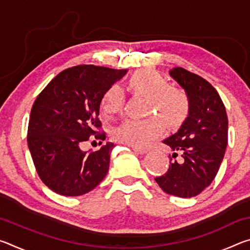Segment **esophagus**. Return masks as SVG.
I'll return each mask as SVG.
<instances>
[{
    "mask_svg": "<svg viewBox=\"0 0 250 250\" xmlns=\"http://www.w3.org/2000/svg\"><path fill=\"white\" fill-rule=\"evenodd\" d=\"M132 150L139 154H146L147 152L146 149H143V147H137V146H132Z\"/></svg>",
    "mask_w": 250,
    "mask_h": 250,
    "instance_id": "obj_1",
    "label": "esophagus"
}]
</instances>
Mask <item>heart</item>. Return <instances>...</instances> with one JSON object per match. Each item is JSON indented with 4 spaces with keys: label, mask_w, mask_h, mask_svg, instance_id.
<instances>
[{
    "label": "heart",
    "mask_w": 250,
    "mask_h": 250,
    "mask_svg": "<svg viewBox=\"0 0 250 250\" xmlns=\"http://www.w3.org/2000/svg\"><path fill=\"white\" fill-rule=\"evenodd\" d=\"M130 89L134 94L150 99L147 112H156L168 125H176L185 119L188 112V96L180 89L171 88L170 83L156 71L145 69L131 76ZM125 103V91L119 83H112L104 92L101 109L105 115L120 112ZM164 132V124L159 117L146 119H125L113 130V138L125 145L147 146Z\"/></svg>",
    "instance_id": "obj_1"
}]
</instances>
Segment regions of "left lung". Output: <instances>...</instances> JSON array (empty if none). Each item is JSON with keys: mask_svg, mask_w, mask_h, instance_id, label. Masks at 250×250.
Returning a JSON list of instances; mask_svg holds the SVG:
<instances>
[{"mask_svg": "<svg viewBox=\"0 0 250 250\" xmlns=\"http://www.w3.org/2000/svg\"><path fill=\"white\" fill-rule=\"evenodd\" d=\"M188 98V116L177 132L163 141L181 153L182 162L173 161L168 170L155 181L167 194L193 197L216 176L228 142V119L225 105L211 84L182 67L170 70ZM172 161V159H171Z\"/></svg>", "mask_w": 250, "mask_h": 250, "instance_id": "obj_1", "label": "left lung"}]
</instances>
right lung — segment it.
<instances>
[{
	"label": "right lung",
	"instance_id": "right-lung-1",
	"mask_svg": "<svg viewBox=\"0 0 250 250\" xmlns=\"http://www.w3.org/2000/svg\"><path fill=\"white\" fill-rule=\"evenodd\" d=\"M126 69L78 65L62 70L37 96L27 143L37 174L55 193L79 196L94 189L109 170L113 143L83 151L89 138L104 140L99 109L104 92Z\"/></svg>",
	"mask_w": 250,
	"mask_h": 250
}]
</instances>
